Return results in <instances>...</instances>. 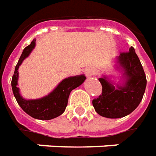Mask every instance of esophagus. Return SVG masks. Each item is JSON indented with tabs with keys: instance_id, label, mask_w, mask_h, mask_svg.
Listing matches in <instances>:
<instances>
[{
	"instance_id": "1",
	"label": "esophagus",
	"mask_w": 156,
	"mask_h": 156,
	"mask_svg": "<svg viewBox=\"0 0 156 156\" xmlns=\"http://www.w3.org/2000/svg\"><path fill=\"white\" fill-rule=\"evenodd\" d=\"M85 74H86V76L88 78H90V77L95 75V70L92 69V68H88V69H86L85 70Z\"/></svg>"
}]
</instances>
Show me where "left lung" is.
<instances>
[{
	"label": "left lung",
	"instance_id": "1",
	"mask_svg": "<svg viewBox=\"0 0 156 156\" xmlns=\"http://www.w3.org/2000/svg\"><path fill=\"white\" fill-rule=\"evenodd\" d=\"M115 61V69L121 74L120 81L115 83L111 76L103 75L99 78L102 94L92 101L100 115L111 119L126 116L135 111L146 87L145 71L132 46L128 52L120 53Z\"/></svg>",
	"mask_w": 156,
	"mask_h": 156
}]
</instances>
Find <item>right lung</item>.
<instances>
[{
  "mask_svg": "<svg viewBox=\"0 0 156 156\" xmlns=\"http://www.w3.org/2000/svg\"><path fill=\"white\" fill-rule=\"evenodd\" d=\"M36 46V39L31 41L30 45L24 49L22 54L15 68V72L11 80L12 91L16 101L21 109L30 116L37 120H48L58 117L64 113L68 103V98L71 90L77 88L86 80L85 75H79L74 76L67 77L62 80L57 86L48 95L39 99L27 100L23 98L18 88V69L23 61L27 58L33 49Z\"/></svg>",
  "mask_w": 156,
  "mask_h": 156,
  "instance_id": "obj_1",
  "label": "right lung"
}]
</instances>
